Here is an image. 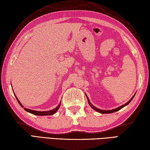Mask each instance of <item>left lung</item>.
I'll return each instance as SVG.
<instances>
[{"mask_svg":"<svg viewBox=\"0 0 150 150\" xmlns=\"http://www.w3.org/2000/svg\"><path fill=\"white\" fill-rule=\"evenodd\" d=\"M134 96H135V94H134L133 97H132V98H131V99L128 102H127L125 104H124V105H122V106H120V107H118V108H114V109H112V110H101V109H99V108H96V107H94L93 106V105L90 102V101H89V99L88 98V97H87V96H86V97H87V99H88V103H89V105H90V107H92L93 110H95L96 111H97V112H99V113H101V114H108V113H112V112H116V111H118L119 110H120L121 109V108H122L123 107H125L126 105H127L129 103L132 101V99H133V98L134 97Z\"/></svg>","mask_w":150,"mask_h":150,"instance_id":"1","label":"left lung"}]
</instances>
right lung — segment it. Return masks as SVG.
<instances>
[{
  "label": "right lung",
  "mask_w": 150,
  "mask_h": 150,
  "mask_svg": "<svg viewBox=\"0 0 150 150\" xmlns=\"http://www.w3.org/2000/svg\"><path fill=\"white\" fill-rule=\"evenodd\" d=\"M15 96H16V98L17 99V101H18L19 104L21 105V107H23L22 104L21 103L20 101L18 100V99H17L16 96L15 95ZM60 104H61V102L60 103V104L58 105L57 107H56L55 108H54V109L51 110H47V111H36V110H33L28 109V108H24V109L26 111V112H30V113H31L32 114H34V115H37V116H49V115H52V114H55L56 112H57V111L58 110V108H59V107L60 106Z\"/></svg>",
  "instance_id": "right-lung-1"
}]
</instances>
